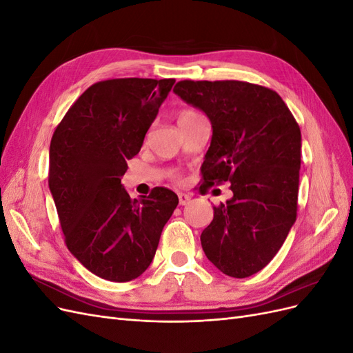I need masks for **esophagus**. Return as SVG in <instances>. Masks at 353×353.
Returning a JSON list of instances; mask_svg holds the SVG:
<instances>
[{
	"mask_svg": "<svg viewBox=\"0 0 353 353\" xmlns=\"http://www.w3.org/2000/svg\"><path fill=\"white\" fill-rule=\"evenodd\" d=\"M178 200H179L181 206H185V205H188V201L191 200V196L185 194V193H178Z\"/></svg>",
	"mask_w": 353,
	"mask_h": 353,
	"instance_id": "esophagus-1",
	"label": "esophagus"
}]
</instances>
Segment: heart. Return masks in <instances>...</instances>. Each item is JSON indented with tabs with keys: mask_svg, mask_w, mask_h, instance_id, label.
<instances>
[{
	"mask_svg": "<svg viewBox=\"0 0 353 353\" xmlns=\"http://www.w3.org/2000/svg\"><path fill=\"white\" fill-rule=\"evenodd\" d=\"M200 117H203L197 110L194 109H184L181 110L176 116V122H178V126L179 125H185V123H190V122H194L197 119H200ZM176 178L179 179V176L176 175Z\"/></svg>",
	"mask_w": 353,
	"mask_h": 353,
	"instance_id": "heart-1",
	"label": "heart"
}]
</instances>
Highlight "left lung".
I'll use <instances>...</instances> for the list:
<instances>
[{
	"label": "left lung",
	"instance_id": "8db88e82",
	"mask_svg": "<svg viewBox=\"0 0 353 353\" xmlns=\"http://www.w3.org/2000/svg\"><path fill=\"white\" fill-rule=\"evenodd\" d=\"M174 92L205 112L212 143L206 185L231 183L200 240L208 259L234 279L263 270L297 216L301 128L274 90L244 81H179Z\"/></svg>",
	"mask_w": 353,
	"mask_h": 353
}]
</instances>
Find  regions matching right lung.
<instances>
[{"label": "right lung", "mask_w": 353, "mask_h": 353, "mask_svg": "<svg viewBox=\"0 0 353 353\" xmlns=\"http://www.w3.org/2000/svg\"><path fill=\"white\" fill-rule=\"evenodd\" d=\"M175 79L119 78L92 83L57 125L48 185L65 243L100 279L126 283L152 263L178 196L156 187L131 199L121 184Z\"/></svg>", "instance_id": "right-lung-1"}]
</instances>
